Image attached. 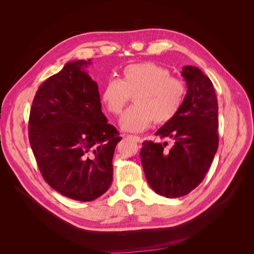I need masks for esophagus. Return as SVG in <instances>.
Here are the masks:
<instances>
[{"label":"esophagus","mask_w":254,"mask_h":254,"mask_svg":"<svg viewBox=\"0 0 254 254\" xmlns=\"http://www.w3.org/2000/svg\"><path fill=\"white\" fill-rule=\"evenodd\" d=\"M127 138H131V139H134L136 142H140V141H141V138H140L139 136H134V135H127Z\"/></svg>","instance_id":"34e87169"}]
</instances>
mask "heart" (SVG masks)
<instances>
[{
	"label": "heart",
	"instance_id": "heart-1",
	"mask_svg": "<svg viewBox=\"0 0 254 254\" xmlns=\"http://www.w3.org/2000/svg\"><path fill=\"white\" fill-rule=\"evenodd\" d=\"M186 87L178 77L154 63L127 65L120 79H110L104 85L101 101L109 113H122L130 97L134 106L120 118V127L127 131H142L153 122L166 124L179 111Z\"/></svg>",
	"mask_w": 254,
	"mask_h": 254
}]
</instances>
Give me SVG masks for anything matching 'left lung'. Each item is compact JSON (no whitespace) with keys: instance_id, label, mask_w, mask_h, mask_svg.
Here are the masks:
<instances>
[{"instance_id":"8db88e82","label":"left lung","mask_w":254,"mask_h":254,"mask_svg":"<svg viewBox=\"0 0 254 254\" xmlns=\"http://www.w3.org/2000/svg\"><path fill=\"white\" fill-rule=\"evenodd\" d=\"M181 75L188 91L177 114L155 135L174 141H144L140 157L146 179L158 194L175 198L203 181L218 148V103L211 80L196 66L185 65Z\"/></svg>"}]
</instances>
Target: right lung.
I'll list each match as a JSON object with an SVG mask.
<instances>
[{
  "label": "right lung",
  "mask_w": 254,
  "mask_h": 254,
  "mask_svg": "<svg viewBox=\"0 0 254 254\" xmlns=\"http://www.w3.org/2000/svg\"><path fill=\"white\" fill-rule=\"evenodd\" d=\"M89 64L70 62L40 85L29 119V140L44 180L81 202L110 188L114 150L123 139L102 112L98 84L83 70Z\"/></svg>",
  "instance_id": "1"
}]
</instances>
